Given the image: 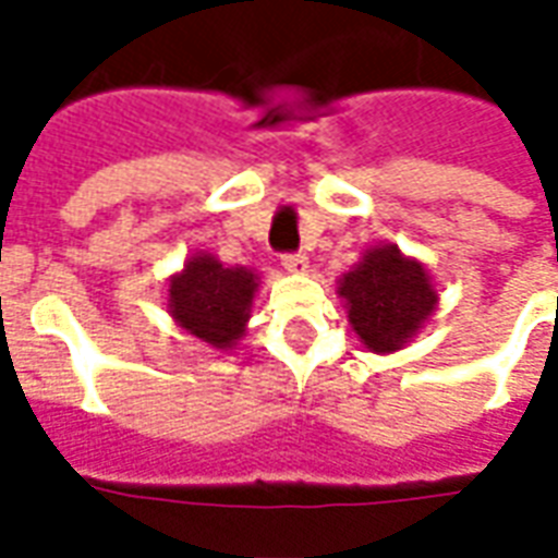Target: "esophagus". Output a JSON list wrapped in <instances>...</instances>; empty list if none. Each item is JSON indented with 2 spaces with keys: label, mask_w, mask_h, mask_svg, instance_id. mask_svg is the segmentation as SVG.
Returning a JSON list of instances; mask_svg holds the SVG:
<instances>
[{
  "label": "esophagus",
  "mask_w": 558,
  "mask_h": 558,
  "mask_svg": "<svg viewBox=\"0 0 558 558\" xmlns=\"http://www.w3.org/2000/svg\"><path fill=\"white\" fill-rule=\"evenodd\" d=\"M280 266L287 271H307V256L302 251H292V254H280Z\"/></svg>",
  "instance_id": "34e87169"
}]
</instances>
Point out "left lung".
Segmentation results:
<instances>
[{"label":"left lung","mask_w":558,"mask_h":558,"mask_svg":"<svg viewBox=\"0 0 558 558\" xmlns=\"http://www.w3.org/2000/svg\"><path fill=\"white\" fill-rule=\"evenodd\" d=\"M340 295L350 307V323L364 347L395 352L433 314L436 292L421 263L398 247H374L340 280Z\"/></svg>","instance_id":"left-lung-1"}]
</instances>
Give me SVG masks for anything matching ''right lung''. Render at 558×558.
Here are the masks:
<instances>
[{"label":"right lung","mask_w":558,"mask_h":558,"mask_svg":"<svg viewBox=\"0 0 558 558\" xmlns=\"http://www.w3.org/2000/svg\"><path fill=\"white\" fill-rule=\"evenodd\" d=\"M254 290V271L223 268L208 254L191 256L182 275L170 280V314L191 335L223 350L242 338Z\"/></svg>","instance_id":"right-lung-1"}]
</instances>
